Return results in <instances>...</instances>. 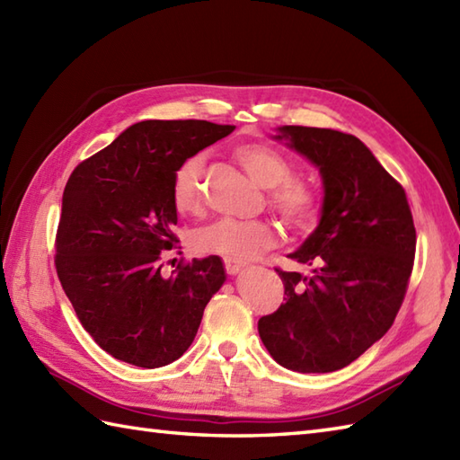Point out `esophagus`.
<instances>
[{"label": "esophagus", "mask_w": 460, "mask_h": 460, "mask_svg": "<svg viewBox=\"0 0 460 460\" xmlns=\"http://www.w3.org/2000/svg\"><path fill=\"white\" fill-rule=\"evenodd\" d=\"M225 269H227L229 275H239V272L245 269V265H243V262H237V261H225Z\"/></svg>", "instance_id": "1"}]
</instances>
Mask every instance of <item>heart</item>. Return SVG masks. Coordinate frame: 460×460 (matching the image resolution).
I'll return each instance as SVG.
<instances>
[{"instance_id":"obj_1","label":"heart","mask_w":460,"mask_h":460,"mask_svg":"<svg viewBox=\"0 0 460 460\" xmlns=\"http://www.w3.org/2000/svg\"><path fill=\"white\" fill-rule=\"evenodd\" d=\"M235 158L261 188L269 190V205L290 223H306L316 215L318 198L306 181L292 178V164L269 146H239ZM201 158L185 160L173 175L172 201L181 215L201 208ZM277 231L267 221L217 219L195 233V249L227 261H251L277 245Z\"/></svg>"}]
</instances>
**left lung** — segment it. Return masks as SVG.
Returning a JSON list of instances; mask_svg holds the SVG:
<instances>
[{"label":"left lung","instance_id":"left-lung-1","mask_svg":"<svg viewBox=\"0 0 460 460\" xmlns=\"http://www.w3.org/2000/svg\"><path fill=\"white\" fill-rule=\"evenodd\" d=\"M272 138L322 178L318 227L290 252L310 275L277 270L285 302L259 320L282 367L328 374L349 366L392 328L415 257L405 191L359 138L332 128L279 126Z\"/></svg>","mask_w":460,"mask_h":460}]
</instances>
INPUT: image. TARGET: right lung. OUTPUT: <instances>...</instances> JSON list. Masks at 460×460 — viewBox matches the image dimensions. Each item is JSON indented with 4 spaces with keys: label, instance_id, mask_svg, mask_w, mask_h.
<instances>
[{
    "label": "right lung",
    "instance_id": "right-lung-1",
    "mask_svg": "<svg viewBox=\"0 0 460 460\" xmlns=\"http://www.w3.org/2000/svg\"><path fill=\"white\" fill-rule=\"evenodd\" d=\"M233 130L208 120L136 122L68 178L57 275L83 328L112 358L146 369L172 364L227 280L215 255L172 277L162 275L160 257L178 241L175 172Z\"/></svg>",
    "mask_w": 460,
    "mask_h": 460
}]
</instances>
